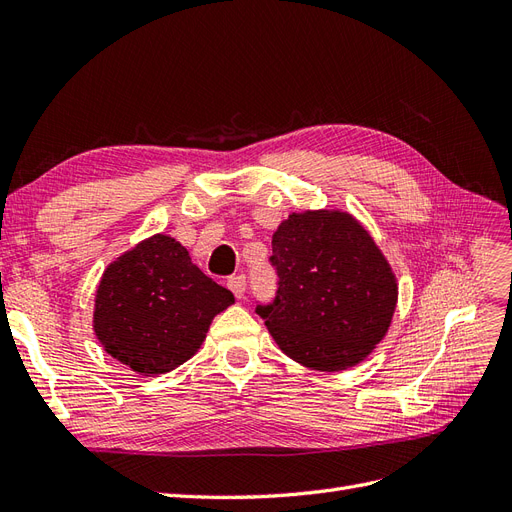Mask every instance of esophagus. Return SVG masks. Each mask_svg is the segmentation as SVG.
<instances>
[{
	"label": "esophagus",
	"mask_w": 512,
	"mask_h": 512,
	"mask_svg": "<svg viewBox=\"0 0 512 512\" xmlns=\"http://www.w3.org/2000/svg\"><path fill=\"white\" fill-rule=\"evenodd\" d=\"M226 286L230 288V292L235 294L237 299H243V294H245V275H232V277H228V282H226Z\"/></svg>",
	"instance_id": "obj_1"
}]
</instances>
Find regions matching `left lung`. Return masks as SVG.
Returning <instances> with one entry per match:
<instances>
[{
    "instance_id": "8db88e82",
    "label": "left lung",
    "mask_w": 512,
    "mask_h": 512,
    "mask_svg": "<svg viewBox=\"0 0 512 512\" xmlns=\"http://www.w3.org/2000/svg\"><path fill=\"white\" fill-rule=\"evenodd\" d=\"M277 290L256 305L292 361L320 371L361 363L391 327L397 282L369 232L339 211L292 213L273 232Z\"/></svg>"
}]
</instances>
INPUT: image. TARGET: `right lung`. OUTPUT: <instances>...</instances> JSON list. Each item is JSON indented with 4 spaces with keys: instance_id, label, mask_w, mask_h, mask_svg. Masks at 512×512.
Instances as JSON below:
<instances>
[{
    "instance_id": "obj_1",
    "label": "right lung",
    "mask_w": 512,
    "mask_h": 512,
    "mask_svg": "<svg viewBox=\"0 0 512 512\" xmlns=\"http://www.w3.org/2000/svg\"><path fill=\"white\" fill-rule=\"evenodd\" d=\"M232 303V292L200 271L179 241L156 235L104 271L94 329L123 365L166 374L196 354L211 320Z\"/></svg>"
}]
</instances>
